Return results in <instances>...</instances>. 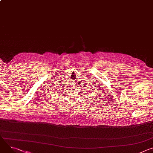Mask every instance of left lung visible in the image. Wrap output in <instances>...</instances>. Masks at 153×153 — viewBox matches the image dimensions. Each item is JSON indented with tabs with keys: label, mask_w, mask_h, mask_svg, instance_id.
Returning <instances> with one entry per match:
<instances>
[{
	"label": "left lung",
	"mask_w": 153,
	"mask_h": 153,
	"mask_svg": "<svg viewBox=\"0 0 153 153\" xmlns=\"http://www.w3.org/2000/svg\"><path fill=\"white\" fill-rule=\"evenodd\" d=\"M89 87H90V86H89ZM91 90H92V89H91Z\"/></svg>",
	"instance_id": "left-lung-1"
}]
</instances>
